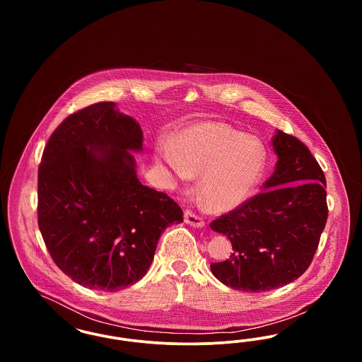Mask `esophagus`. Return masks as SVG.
<instances>
[{"instance_id": "obj_1", "label": "esophagus", "mask_w": 362, "mask_h": 362, "mask_svg": "<svg viewBox=\"0 0 362 362\" xmlns=\"http://www.w3.org/2000/svg\"><path fill=\"white\" fill-rule=\"evenodd\" d=\"M185 223L191 226H195V228H204L205 226V221L197 216L195 213H192L191 210H186L185 213Z\"/></svg>"}]
</instances>
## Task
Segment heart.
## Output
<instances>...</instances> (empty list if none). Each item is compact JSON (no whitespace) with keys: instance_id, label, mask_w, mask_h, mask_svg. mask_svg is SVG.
Returning a JSON list of instances; mask_svg holds the SVG:
<instances>
[{"instance_id":"b5f03b06","label":"heart","mask_w":362,"mask_h":362,"mask_svg":"<svg viewBox=\"0 0 362 362\" xmlns=\"http://www.w3.org/2000/svg\"><path fill=\"white\" fill-rule=\"evenodd\" d=\"M156 158L177 176L198 175V192L210 210L229 211L247 202L267 168L260 138L223 123L206 121L185 129L156 146Z\"/></svg>"}]
</instances>
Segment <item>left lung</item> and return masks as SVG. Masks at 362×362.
I'll return each mask as SVG.
<instances>
[{
	"label": "left lung",
	"instance_id": "obj_1",
	"mask_svg": "<svg viewBox=\"0 0 362 362\" xmlns=\"http://www.w3.org/2000/svg\"><path fill=\"white\" fill-rule=\"evenodd\" d=\"M272 144L278 161L263 192L210 224L233 250L210 264L211 273L243 292H267L303 276L327 223L326 177L310 149L281 130Z\"/></svg>",
	"mask_w": 362,
	"mask_h": 362
}]
</instances>
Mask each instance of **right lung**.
Instances as JSON below:
<instances>
[{
    "label": "right lung",
    "instance_id": "right-lung-1",
    "mask_svg": "<svg viewBox=\"0 0 362 362\" xmlns=\"http://www.w3.org/2000/svg\"><path fill=\"white\" fill-rule=\"evenodd\" d=\"M139 152V123L112 102L71 114L43 151L37 224L55 264L81 286L118 292L136 284L160 235L183 223L173 199L138 180Z\"/></svg>",
    "mask_w": 362,
    "mask_h": 362
}]
</instances>
